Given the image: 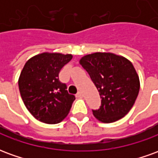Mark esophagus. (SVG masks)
Returning a JSON list of instances; mask_svg holds the SVG:
<instances>
[{"instance_id": "obj_1", "label": "esophagus", "mask_w": 158, "mask_h": 158, "mask_svg": "<svg viewBox=\"0 0 158 158\" xmlns=\"http://www.w3.org/2000/svg\"><path fill=\"white\" fill-rule=\"evenodd\" d=\"M76 97H77V98H82L83 97L82 92H80V91H79V92L77 93V94H76Z\"/></svg>"}]
</instances>
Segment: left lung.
Segmentation results:
<instances>
[{
    "instance_id": "left-lung-1",
    "label": "left lung",
    "mask_w": 158,
    "mask_h": 158,
    "mask_svg": "<svg viewBox=\"0 0 158 158\" xmlns=\"http://www.w3.org/2000/svg\"><path fill=\"white\" fill-rule=\"evenodd\" d=\"M79 64L89 73L102 98L93 115L109 123L125 116L135 102L139 90V75L132 62L111 52H95L82 56Z\"/></svg>"
}]
</instances>
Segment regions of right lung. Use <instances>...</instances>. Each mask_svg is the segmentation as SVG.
<instances>
[{
  "label": "right lung",
  "instance_id": "1",
  "mask_svg": "<svg viewBox=\"0 0 158 158\" xmlns=\"http://www.w3.org/2000/svg\"><path fill=\"white\" fill-rule=\"evenodd\" d=\"M72 54L43 52L26 62L19 78L20 95L26 108L40 122L55 124L68 116L75 96L59 81V73Z\"/></svg>",
  "mask_w": 158,
  "mask_h": 158
}]
</instances>
